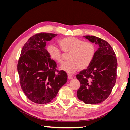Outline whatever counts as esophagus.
Segmentation results:
<instances>
[{
  "mask_svg": "<svg viewBox=\"0 0 130 130\" xmlns=\"http://www.w3.org/2000/svg\"><path fill=\"white\" fill-rule=\"evenodd\" d=\"M73 78V77L72 75H68V80H72Z\"/></svg>",
  "mask_w": 130,
  "mask_h": 130,
  "instance_id": "1",
  "label": "esophagus"
}]
</instances>
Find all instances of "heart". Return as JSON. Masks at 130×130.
<instances>
[{
  "label": "heart",
  "mask_w": 130,
  "mask_h": 130,
  "mask_svg": "<svg viewBox=\"0 0 130 130\" xmlns=\"http://www.w3.org/2000/svg\"><path fill=\"white\" fill-rule=\"evenodd\" d=\"M61 50L64 53H69V60L63 63L61 69L69 74L74 73L78 68L85 69L90 65L95 54V48L93 43L74 37H68L58 41ZM47 52L50 57L58 63H61V52L52 45L47 46Z\"/></svg>",
  "instance_id": "heart-1"
}]
</instances>
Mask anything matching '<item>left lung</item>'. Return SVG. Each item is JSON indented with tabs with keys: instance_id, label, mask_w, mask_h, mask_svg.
Returning a JSON list of instances; mask_svg holds the SVG:
<instances>
[{
	"instance_id": "8db88e82",
	"label": "left lung",
	"mask_w": 130,
	"mask_h": 130,
	"mask_svg": "<svg viewBox=\"0 0 130 130\" xmlns=\"http://www.w3.org/2000/svg\"><path fill=\"white\" fill-rule=\"evenodd\" d=\"M99 45L91 63L76 75L80 82L77 98L87 104H99L109 96L117 78V60L108 43L94 36H84Z\"/></svg>"
}]
</instances>
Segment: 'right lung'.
<instances>
[{
    "instance_id": "obj_1",
    "label": "right lung",
    "mask_w": 130,
    "mask_h": 130,
    "mask_svg": "<svg viewBox=\"0 0 130 130\" xmlns=\"http://www.w3.org/2000/svg\"><path fill=\"white\" fill-rule=\"evenodd\" d=\"M56 34L40 33L27 41L21 51L17 70L21 88L25 95L36 104L50 103L67 81L63 70H56V62L45 49L46 42Z\"/></svg>"
}]
</instances>
